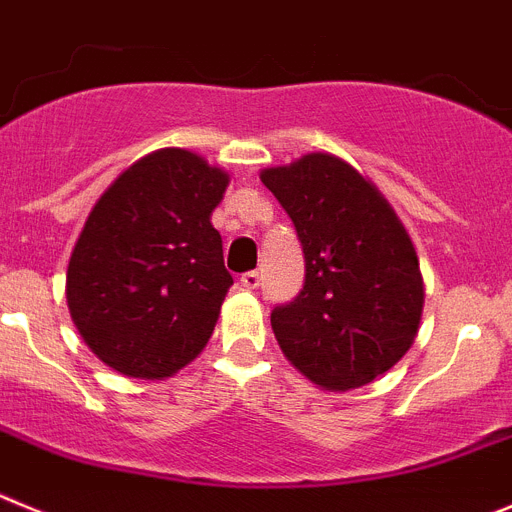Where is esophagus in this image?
<instances>
[{"label":"esophagus","mask_w":512,"mask_h":512,"mask_svg":"<svg viewBox=\"0 0 512 512\" xmlns=\"http://www.w3.org/2000/svg\"><path fill=\"white\" fill-rule=\"evenodd\" d=\"M239 283H242V288L247 290L260 288V273H257V270H250V273H245L242 278H239Z\"/></svg>","instance_id":"34e87169"}]
</instances>
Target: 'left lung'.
<instances>
[{
  "label": "left lung",
  "mask_w": 512,
  "mask_h": 512,
  "mask_svg": "<svg viewBox=\"0 0 512 512\" xmlns=\"http://www.w3.org/2000/svg\"><path fill=\"white\" fill-rule=\"evenodd\" d=\"M260 181L290 216L306 260L301 293L270 313L288 362L334 393L385 375L411 349L423 313L416 247L395 209L331 153L265 168Z\"/></svg>",
  "instance_id": "8db88e82"
}]
</instances>
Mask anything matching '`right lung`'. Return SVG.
<instances>
[{"label": "right lung", "instance_id": "add662e5", "mask_svg": "<svg viewBox=\"0 0 512 512\" xmlns=\"http://www.w3.org/2000/svg\"><path fill=\"white\" fill-rule=\"evenodd\" d=\"M227 186V170L163 147L91 209L68 260L66 301L78 334L119 375H176L214 334L234 283L211 224Z\"/></svg>", "mask_w": 512, "mask_h": 512}]
</instances>
